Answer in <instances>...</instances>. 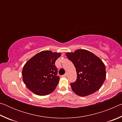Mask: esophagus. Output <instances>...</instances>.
Listing matches in <instances>:
<instances>
[{
  "instance_id": "34e87169",
  "label": "esophagus",
  "mask_w": 122,
  "mask_h": 122,
  "mask_svg": "<svg viewBox=\"0 0 122 122\" xmlns=\"http://www.w3.org/2000/svg\"><path fill=\"white\" fill-rule=\"evenodd\" d=\"M67 76H68V74H67V73H66L65 74H64L63 75H62V77H67Z\"/></svg>"
}]
</instances>
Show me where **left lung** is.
<instances>
[{"label": "left lung", "instance_id": "1", "mask_svg": "<svg viewBox=\"0 0 122 122\" xmlns=\"http://www.w3.org/2000/svg\"><path fill=\"white\" fill-rule=\"evenodd\" d=\"M66 56L75 66L77 79L71 83L72 90L80 96L94 93L102 86L106 78V67L102 61L85 49L67 53Z\"/></svg>", "mask_w": 122, "mask_h": 122}]
</instances>
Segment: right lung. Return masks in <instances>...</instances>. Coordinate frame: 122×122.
<instances>
[{"mask_svg": "<svg viewBox=\"0 0 122 122\" xmlns=\"http://www.w3.org/2000/svg\"><path fill=\"white\" fill-rule=\"evenodd\" d=\"M61 53L44 51L36 54L24 65L22 80L26 87L38 95L51 94L59 83L60 77L55 62Z\"/></svg>", "mask_w": 122, "mask_h": 122, "instance_id": "right-lung-1", "label": "right lung"}]
</instances>
